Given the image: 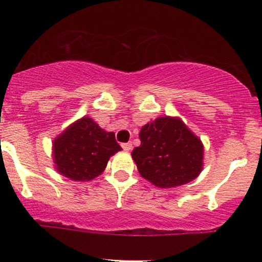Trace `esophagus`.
Masks as SVG:
<instances>
[{
	"instance_id": "1",
	"label": "esophagus",
	"mask_w": 262,
	"mask_h": 262,
	"mask_svg": "<svg viewBox=\"0 0 262 262\" xmlns=\"http://www.w3.org/2000/svg\"><path fill=\"white\" fill-rule=\"evenodd\" d=\"M122 148L125 150V151H129V150H132V143H124L122 144Z\"/></svg>"
}]
</instances>
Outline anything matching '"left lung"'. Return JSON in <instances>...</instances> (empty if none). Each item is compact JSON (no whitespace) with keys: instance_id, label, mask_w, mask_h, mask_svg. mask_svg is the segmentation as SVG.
<instances>
[{"instance_id":"8db88e82","label":"left lung","mask_w":262,"mask_h":262,"mask_svg":"<svg viewBox=\"0 0 262 262\" xmlns=\"http://www.w3.org/2000/svg\"><path fill=\"white\" fill-rule=\"evenodd\" d=\"M132 158L138 171L156 187L191 182L203 170V144L179 117H159L140 129Z\"/></svg>"}]
</instances>
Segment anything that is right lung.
<instances>
[{"label":"right lung","mask_w":262,"mask_h":262,"mask_svg":"<svg viewBox=\"0 0 262 262\" xmlns=\"http://www.w3.org/2000/svg\"><path fill=\"white\" fill-rule=\"evenodd\" d=\"M121 150L113 132L82 117L53 140L54 167L73 181H91L103 172L111 156Z\"/></svg>","instance_id":"right-lung-1"}]
</instances>
